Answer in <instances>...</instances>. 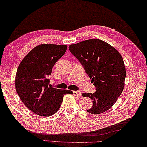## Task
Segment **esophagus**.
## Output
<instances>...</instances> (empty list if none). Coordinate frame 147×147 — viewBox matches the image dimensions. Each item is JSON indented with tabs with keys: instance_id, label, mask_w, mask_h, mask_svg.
<instances>
[{
	"instance_id": "34e87169",
	"label": "esophagus",
	"mask_w": 147,
	"mask_h": 147,
	"mask_svg": "<svg viewBox=\"0 0 147 147\" xmlns=\"http://www.w3.org/2000/svg\"><path fill=\"white\" fill-rule=\"evenodd\" d=\"M73 94L75 96H81V92L78 90H74V91H73Z\"/></svg>"
}]
</instances>
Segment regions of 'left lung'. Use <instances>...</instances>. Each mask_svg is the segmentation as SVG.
Here are the masks:
<instances>
[{
  "instance_id": "left-lung-1",
  "label": "left lung",
  "mask_w": 147,
  "mask_h": 147,
  "mask_svg": "<svg viewBox=\"0 0 147 147\" xmlns=\"http://www.w3.org/2000/svg\"><path fill=\"white\" fill-rule=\"evenodd\" d=\"M69 49L96 87L95 92L82 94L92 100L93 105L87 112L105 113L116 103L124 89L126 70L121 55L110 44L96 38L71 44Z\"/></svg>"
}]
</instances>
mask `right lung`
I'll return each mask as SVG.
<instances>
[{
	"label": "right lung",
	"mask_w": 147,
	"mask_h": 147,
	"mask_svg": "<svg viewBox=\"0 0 147 147\" xmlns=\"http://www.w3.org/2000/svg\"><path fill=\"white\" fill-rule=\"evenodd\" d=\"M66 45L40 44L29 51L18 65L15 76L17 92L26 107L38 116H49L60 109L70 90L50 87L53 67L65 54Z\"/></svg>",
	"instance_id": "obj_1"
}]
</instances>
